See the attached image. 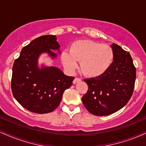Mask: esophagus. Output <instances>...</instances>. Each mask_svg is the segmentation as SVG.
Instances as JSON below:
<instances>
[{
    "label": "esophagus",
    "mask_w": 146,
    "mask_h": 146,
    "mask_svg": "<svg viewBox=\"0 0 146 146\" xmlns=\"http://www.w3.org/2000/svg\"><path fill=\"white\" fill-rule=\"evenodd\" d=\"M80 81H81V79L79 78H75L73 80V83L76 84V83H77V82H78Z\"/></svg>",
    "instance_id": "esophagus-1"
}]
</instances>
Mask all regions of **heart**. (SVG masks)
Masks as SVG:
<instances>
[{
  "instance_id": "heart-1",
  "label": "heart",
  "mask_w": 146,
  "mask_h": 146,
  "mask_svg": "<svg viewBox=\"0 0 146 146\" xmlns=\"http://www.w3.org/2000/svg\"><path fill=\"white\" fill-rule=\"evenodd\" d=\"M64 68L72 72L80 62V69L86 76L91 78L100 77L107 72L112 66L115 54L113 48L107 44L92 40H78L73 42L70 52L62 53Z\"/></svg>"
}]
</instances>
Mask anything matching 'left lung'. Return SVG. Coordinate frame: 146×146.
<instances>
[{"mask_svg":"<svg viewBox=\"0 0 146 146\" xmlns=\"http://www.w3.org/2000/svg\"><path fill=\"white\" fill-rule=\"evenodd\" d=\"M115 57L112 66L104 75L84 79L88 91L82 96L84 107L90 113L102 116L113 114L128 103L133 93L136 69L129 52L112 44Z\"/></svg>","mask_w":146,"mask_h":146,"instance_id":"1","label":"left lung"}]
</instances>
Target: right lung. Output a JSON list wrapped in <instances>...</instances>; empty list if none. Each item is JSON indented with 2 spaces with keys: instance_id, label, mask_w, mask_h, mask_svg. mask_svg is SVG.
Returning a JSON list of instances; mask_svg holds the SVG:
<instances>
[{
  "instance_id": "right-lung-1",
  "label": "right lung",
  "mask_w": 146,
  "mask_h": 146,
  "mask_svg": "<svg viewBox=\"0 0 146 146\" xmlns=\"http://www.w3.org/2000/svg\"><path fill=\"white\" fill-rule=\"evenodd\" d=\"M55 35L38 37L24 46L13 66L11 89L19 104L32 112L46 114L60 104L63 93L72 84L74 77L65 75L58 68L38 66L41 54L47 53L51 59L60 53Z\"/></svg>"
}]
</instances>
